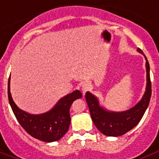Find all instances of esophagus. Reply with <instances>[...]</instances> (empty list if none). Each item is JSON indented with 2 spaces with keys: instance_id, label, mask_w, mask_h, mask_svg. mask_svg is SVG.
Wrapping results in <instances>:
<instances>
[{
  "instance_id": "34e87169",
  "label": "esophagus",
  "mask_w": 159,
  "mask_h": 159,
  "mask_svg": "<svg viewBox=\"0 0 159 159\" xmlns=\"http://www.w3.org/2000/svg\"><path fill=\"white\" fill-rule=\"evenodd\" d=\"M88 88H89V85H88V83H84V84H82V93H83V95H85V93H86V92L88 90Z\"/></svg>"
}]
</instances>
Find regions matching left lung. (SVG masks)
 <instances>
[{
    "mask_svg": "<svg viewBox=\"0 0 159 159\" xmlns=\"http://www.w3.org/2000/svg\"><path fill=\"white\" fill-rule=\"evenodd\" d=\"M137 51L145 57L147 71L146 91L137 104L124 111H108L99 104V99L95 95L90 92H86L85 99L88 102L92 121L98 130L107 136H121L134 128L143 118L150 102L151 96L150 65L141 49L138 48Z\"/></svg>",
    "mask_w": 159,
    "mask_h": 159,
    "instance_id": "left-lung-1",
    "label": "left lung"
}]
</instances>
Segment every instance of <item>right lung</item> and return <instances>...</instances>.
Returning <instances> with one entry per match:
<instances>
[{
	"label": "right lung",
	"mask_w": 159,
	"mask_h": 159,
	"mask_svg": "<svg viewBox=\"0 0 159 159\" xmlns=\"http://www.w3.org/2000/svg\"><path fill=\"white\" fill-rule=\"evenodd\" d=\"M9 104L17 121L35 139L46 143L60 140L67 133L71 123L69 110L73 101L82 97L79 90L62 97L51 110L38 115L28 113L20 109L12 99L10 92V76L8 83Z\"/></svg>",
	"instance_id": "obj_1"
}]
</instances>
